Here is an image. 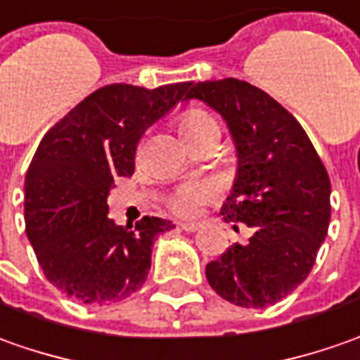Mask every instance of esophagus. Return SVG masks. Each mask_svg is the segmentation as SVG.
<instances>
[{"mask_svg":"<svg viewBox=\"0 0 360 360\" xmlns=\"http://www.w3.org/2000/svg\"><path fill=\"white\" fill-rule=\"evenodd\" d=\"M180 228L184 231H196L200 228V224H196V221H186V224H180Z\"/></svg>","mask_w":360,"mask_h":360,"instance_id":"esophagus-1","label":"esophagus"}]
</instances>
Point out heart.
<instances>
[{
  "label": "heart",
  "mask_w": 360,
  "mask_h": 360,
  "mask_svg": "<svg viewBox=\"0 0 360 360\" xmlns=\"http://www.w3.org/2000/svg\"><path fill=\"white\" fill-rule=\"evenodd\" d=\"M178 129H180L188 144L200 141V139H206V136H212V134L219 136L216 118L212 117L208 110H202V108H190V110L182 112L180 118H178ZM214 194H216V190L210 182H190V184L180 186L172 194L170 208L174 210L176 214L190 216V214L196 212L200 204L212 200Z\"/></svg>",
  "instance_id": "b5f03b06"
}]
</instances>
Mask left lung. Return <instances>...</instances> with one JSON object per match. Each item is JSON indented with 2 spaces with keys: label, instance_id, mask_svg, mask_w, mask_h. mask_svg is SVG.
I'll list each match as a JSON object with an SVG mask.
<instances>
[{
  "label": "left lung",
  "instance_id": "1",
  "mask_svg": "<svg viewBox=\"0 0 360 360\" xmlns=\"http://www.w3.org/2000/svg\"><path fill=\"white\" fill-rule=\"evenodd\" d=\"M198 98L221 115L238 154V174L219 210L253 233L233 243L206 277L219 297L262 309L311 274L331 219V182L307 132L276 98L240 79L196 83Z\"/></svg>",
  "mask_w": 360,
  "mask_h": 360
}]
</instances>
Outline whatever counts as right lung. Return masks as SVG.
I'll return each instance as SVG.
<instances>
[{
  "label": "right lung",
  "mask_w": 360,
  "mask_h": 360,
  "mask_svg": "<svg viewBox=\"0 0 360 360\" xmlns=\"http://www.w3.org/2000/svg\"><path fill=\"white\" fill-rule=\"evenodd\" d=\"M190 81L144 89L107 84L43 136L25 174V231L49 283L84 305L117 303L141 289L154 238L172 221L108 218L118 176H132L142 134L184 101Z\"/></svg>",
  "instance_id": "right-lung-1"
}]
</instances>
